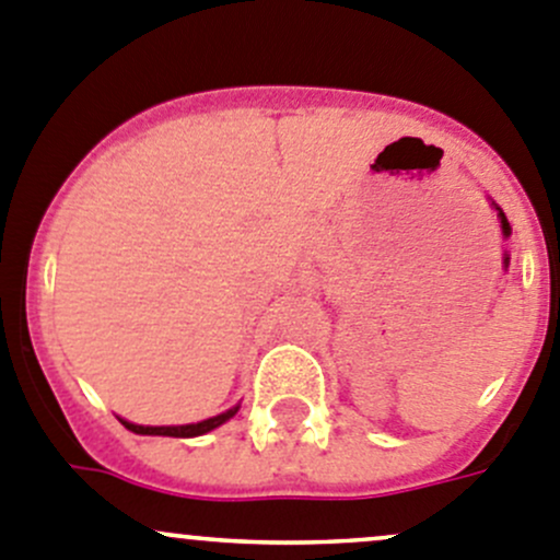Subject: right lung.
<instances>
[{
  "mask_svg": "<svg viewBox=\"0 0 560 560\" xmlns=\"http://www.w3.org/2000/svg\"><path fill=\"white\" fill-rule=\"evenodd\" d=\"M241 404H235L233 409L222 411V415L217 417H208V420H200V422H189V425H135V422L124 420V417H118V422H121L127 431L132 433H140V436H173V439H195V436H202V433L213 431V428L224 425L228 420H233L235 415H238Z\"/></svg>",
  "mask_w": 560,
  "mask_h": 560,
  "instance_id": "add662e5",
  "label": "right lung"
}]
</instances>
